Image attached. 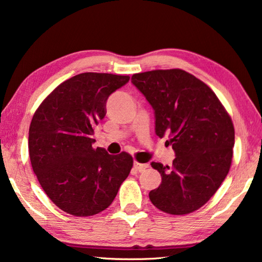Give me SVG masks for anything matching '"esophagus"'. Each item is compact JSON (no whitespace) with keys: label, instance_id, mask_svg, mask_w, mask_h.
Listing matches in <instances>:
<instances>
[{"label":"esophagus","instance_id":"1","mask_svg":"<svg viewBox=\"0 0 262 262\" xmlns=\"http://www.w3.org/2000/svg\"><path fill=\"white\" fill-rule=\"evenodd\" d=\"M148 167V164H143V163H139V162H134V168L139 172L144 171L145 168Z\"/></svg>","mask_w":262,"mask_h":262}]
</instances>
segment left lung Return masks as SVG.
Wrapping results in <instances>:
<instances>
[{
    "instance_id": "obj_1",
    "label": "left lung",
    "mask_w": 262,
    "mask_h": 262,
    "mask_svg": "<svg viewBox=\"0 0 262 262\" xmlns=\"http://www.w3.org/2000/svg\"><path fill=\"white\" fill-rule=\"evenodd\" d=\"M155 111V132L168 134L176 152L172 166L152 162L162 177L149 193L152 205L171 215L198 210L220 188L231 166L234 128L214 91L181 69L132 76Z\"/></svg>"
}]
</instances>
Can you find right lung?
<instances>
[{"label":"right lung","instance_id":"1","mask_svg":"<svg viewBox=\"0 0 262 262\" xmlns=\"http://www.w3.org/2000/svg\"><path fill=\"white\" fill-rule=\"evenodd\" d=\"M129 76L83 73L67 79L42 101L31 121L29 154L47 196L74 216L105 210L133 167V157L92 148L95 127L111 94Z\"/></svg>","mask_w":262,"mask_h":262}]
</instances>
